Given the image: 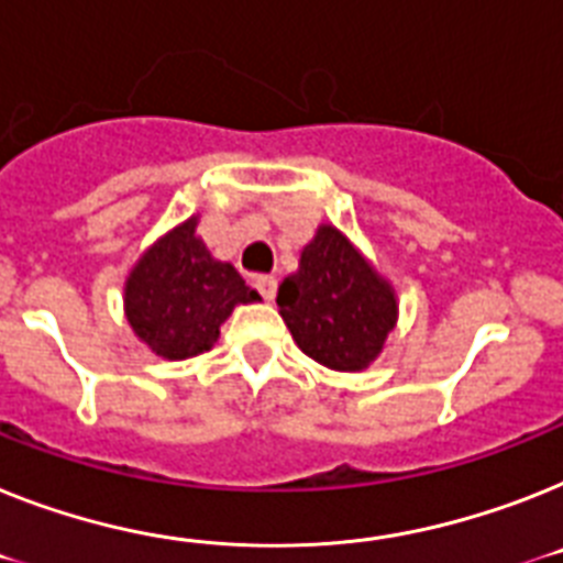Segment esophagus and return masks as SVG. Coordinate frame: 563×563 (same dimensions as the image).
I'll use <instances>...</instances> for the list:
<instances>
[{
  "label": "esophagus",
  "instance_id": "obj_1",
  "mask_svg": "<svg viewBox=\"0 0 563 563\" xmlns=\"http://www.w3.org/2000/svg\"><path fill=\"white\" fill-rule=\"evenodd\" d=\"M254 286H257V291L266 297V300H274V295H277V280H274L272 274H257V277H254Z\"/></svg>",
  "mask_w": 563,
  "mask_h": 563
}]
</instances>
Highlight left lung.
I'll return each instance as SVG.
<instances>
[{
	"instance_id": "8db88e82",
	"label": "left lung",
	"mask_w": 563,
	"mask_h": 563,
	"mask_svg": "<svg viewBox=\"0 0 563 563\" xmlns=\"http://www.w3.org/2000/svg\"><path fill=\"white\" fill-rule=\"evenodd\" d=\"M277 306L297 346L338 372L369 366L398 318L389 283L332 225H320L306 245L300 272L280 283Z\"/></svg>"
}]
</instances>
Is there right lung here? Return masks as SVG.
<instances>
[{"label": "right lung", "mask_w": 563, "mask_h": 563, "mask_svg": "<svg viewBox=\"0 0 563 563\" xmlns=\"http://www.w3.org/2000/svg\"><path fill=\"white\" fill-rule=\"evenodd\" d=\"M254 300L238 268L211 257L194 217L151 245L125 283L131 329L168 361L209 352L231 309Z\"/></svg>", "instance_id": "obj_1"}]
</instances>
